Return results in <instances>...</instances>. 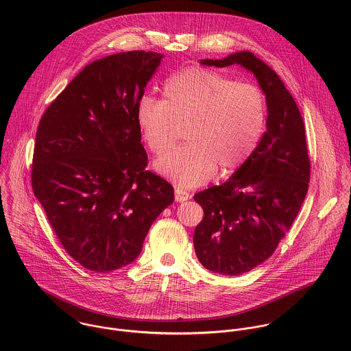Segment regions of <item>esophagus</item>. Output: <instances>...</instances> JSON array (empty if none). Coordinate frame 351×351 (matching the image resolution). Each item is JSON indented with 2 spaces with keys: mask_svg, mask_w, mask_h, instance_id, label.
<instances>
[{
  "mask_svg": "<svg viewBox=\"0 0 351 351\" xmlns=\"http://www.w3.org/2000/svg\"><path fill=\"white\" fill-rule=\"evenodd\" d=\"M191 197L192 196L186 191H184L181 188H176V201L177 202H184V201L189 200Z\"/></svg>",
  "mask_w": 351,
  "mask_h": 351,
  "instance_id": "esophagus-1",
  "label": "esophagus"
}]
</instances>
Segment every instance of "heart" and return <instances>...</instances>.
<instances>
[{
	"label": "heart",
	"mask_w": 351,
	"mask_h": 351,
	"mask_svg": "<svg viewBox=\"0 0 351 351\" xmlns=\"http://www.w3.org/2000/svg\"><path fill=\"white\" fill-rule=\"evenodd\" d=\"M163 100L143 96L136 105L142 139L155 154L167 150L186 124L182 147L167 151L155 170L182 188L208 181L216 170L239 167L262 135L266 102L259 88L206 69L192 67L170 77Z\"/></svg>",
	"instance_id": "heart-1"
}]
</instances>
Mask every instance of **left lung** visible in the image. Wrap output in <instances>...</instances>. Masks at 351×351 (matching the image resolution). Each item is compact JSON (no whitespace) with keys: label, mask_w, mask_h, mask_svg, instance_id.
Returning <instances> with one entry per match:
<instances>
[{"label":"left lung","mask_w":351,"mask_h":351,"mask_svg":"<svg viewBox=\"0 0 351 351\" xmlns=\"http://www.w3.org/2000/svg\"><path fill=\"white\" fill-rule=\"evenodd\" d=\"M201 64H241L266 96V132L245 163L221 185L195 195L204 217L193 245L201 265L239 276L265 262L292 227L308 192L311 163L300 110L277 73L241 51Z\"/></svg>","instance_id":"8db88e82"}]
</instances>
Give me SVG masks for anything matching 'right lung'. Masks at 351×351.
<instances>
[{"instance_id": "obj_1", "label": "right lung", "mask_w": 351, "mask_h": 351, "mask_svg": "<svg viewBox=\"0 0 351 351\" xmlns=\"http://www.w3.org/2000/svg\"><path fill=\"white\" fill-rule=\"evenodd\" d=\"M163 58L128 51L88 64L38 127L32 189L69 255L108 273L134 262L174 189L147 171L136 105Z\"/></svg>"}]
</instances>
